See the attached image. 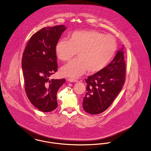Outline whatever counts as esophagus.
Here are the masks:
<instances>
[{
    "mask_svg": "<svg viewBox=\"0 0 151 151\" xmlns=\"http://www.w3.org/2000/svg\"><path fill=\"white\" fill-rule=\"evenodd\" d=\"M68 81H70V82H73V83H76L78 81V80L76 79H73V78H69L68 79Z\"/></svg>",
    "mask_w": 151,
    "mask_h": 151,
    "instance_id": "34e87169",
    "label": "esophagus"
}]
</instances>
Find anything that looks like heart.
I'll list each match as a JSON object with an SVG mask.
<instances>
[{
	"label": "heart",
	"instance_id": "heart-1",
	"mask_svg": "<svg viewBox=\"0 0 151 151\" xmlns=\"http://www.w3.org/2000/svg\"><path fill=\"white\" fill-rule=\"evenodd\" d=\"M117 50L114 37L98 31H78L69 36L68 40H59L55 53L62 62H67L78 54V58L63 66L64 76L77 78L87 70L96 73L104 69L114 58Z\"/></svg>",
	"mask_w": 151,
	"mask_h": 151
}]
</instances>
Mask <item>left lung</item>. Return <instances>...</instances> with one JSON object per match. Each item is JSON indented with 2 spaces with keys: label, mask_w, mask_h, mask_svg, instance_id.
<instances>
[{
  "label": "left lung",
  "mask_w": 151,
  "mask_h": 151,
  "mask_svg": "<svg viewBox=\"0 0 151 151\" xmlns=\"http://www.w3.org/2000/svg\"><path fill=\"white\" fill-rule=\"evenodd\" d=\"M125 72L122 48L104 69L86 79L87 92L83 101L84 111L92 115L99 114L106 111L122 89Z\"/></svg>",
  "instance_id": "obj_1"
}]
</instances>
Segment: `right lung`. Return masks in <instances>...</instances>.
<instances>
[{"mask_svg": "<svg viewBox=\"0 0 151 151\" xmlns=\"http://www.w3.org/2000/svg\"><path fill=\"white\" fill-rule=\"evenodd\" d=\"M66 27H44L31 36L22 60L27 97L40 111H52L58 106L56 94L65 79H50L58 71L55 45Z\"/></svg>", "mask_w": 151, "mask_h": 151, "instance_id": "obj_1", "label": "right lung"}]
</instances>
